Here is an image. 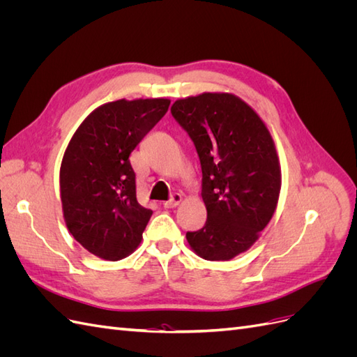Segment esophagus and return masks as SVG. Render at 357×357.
<instances>
[{
	"label": "esophagus",
	"mask_w": 357,
	"mask_h": 357,
	"mask_svg": "<svg viewBox=\"0 0 357 357\" xmlns=\"http://www.w3.org/2000/svg\"><path fill=\"white\" fill-rule=\"evenodd\" d=\"M181 201H183V197L180 195V193H172L171 199L164 202V207H165V208H174V207H177V205H178Z\"/></svg>",
	"instance_id": "1"
}]
</instances>
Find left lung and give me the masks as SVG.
<instances>
[{"mask_svg":"<svg viewBox=\"0 0 357 357\" xmlns=\"http://www.w3.org/2000/svg\"><path fill=\"white\" fill-rule=\"evenodd\" d=\"M201 160L207 222L188 232L205 261H231L247 252L275 213L282 167L265 122L240 96L204 92L171 107Z\"/></svg>","mask_w":357,"mask_h":357,"instance_id":"obj_1","label":"left lung"}]
</instances>
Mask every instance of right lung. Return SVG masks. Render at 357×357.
<instances>
[{
    "label": "right lung",
    "mask_w": 357,
    "mask_h": 357,
    "mask_svg": "<svg viewBox=\"0 0 357 357\" xmlns=\"http://www.w3.org/2000/svg\"><path fill=\"white\" fill-rule=\"evenodd\" d=\"M168 98L105 102L75 129L59 189L67 229L89 253L121 261L137 250L153 211L137 201L129 155L169 107Z\"/></svg>",
    "instance_id": "1"
}]
</instances>
